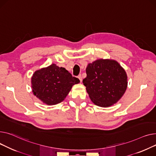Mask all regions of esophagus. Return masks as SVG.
<instances>
[{"label": "esophagus", "mask_w": 156, "mask_h": 156, "mask_svg": "<svg viewBox=\"0 0 156 156\" xmlns=\"http://www.w3.org/2000/svg\"><path fill=\"white\" fill-rule=\"evenodd\" d=\"M78 78L79 79L80 81V82H82V75H81V74L79 75V76H78Z\"/></svg>", "instance_id": "obj_1"}]
</instances>
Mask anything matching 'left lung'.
<instances>
[{"label":"left lung","mask_w":156,"mask_h":156,"mask_svg":"<svg viewBox=\"0 0 156 156\" xmlns=\"http://www.w3.org/2000/svg\"><path fill=\"white\" fill-rule=\"evenodd\" d=\"M87 77L83 80L92 102L101 107L116 103L127 88V75L119 63L112 59L100 58L89 63Z\"/></svg>","instance_id":"1"}]
</instances>
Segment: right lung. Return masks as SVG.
Returning a JSON list of instances; mask_svg holds the SVG:
<instances>
[{"label": "right lung", "mask_w": 156, "mask_h": 156, "mask_svg": "<svg viewBox=\"0 0 156 156\" xmlns=\"http://www.w3.org/2000/svg\"><path fill=\"white\" fill-rule=\"evenodd\" d=\"M79 79L56 64L36 70L31 77L33 94L47 105L58 104L65 99L72 86L79 84Z\"/></svg>", "instance_id": "add662e5"}]
</instances>
